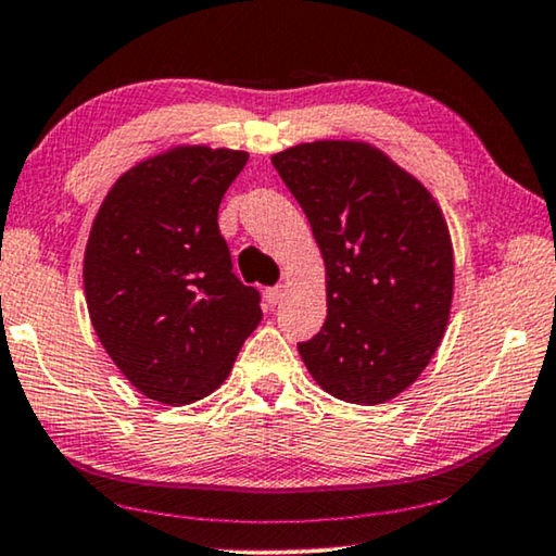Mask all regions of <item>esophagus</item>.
Returning a JSON list of instances; mask_svg holds the SVG:
<instances>
[{"label": "esophagus", "instance_id": "34e87169", "mask_svg": "<svg viewBox=\"0 0 556 556\" xmlns=\"http://www.w3.org/2000/svg\"><path fill=\"white\" fill-rule=\"evenodd\" d=\"M286 298V286H276V288H268L266 290V301L268 305H278L280 301Z\"/></svg>", "mask_w": 556, "mask_h": 556}]
</instances>
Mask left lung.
<instances>
[{"instance_id":"obj_1","label":"left lung","mask_w":556,"mask_h":556,"mask_svg":"<svg viewBox=\"0 0 556 556\" xmlns=\"http://www.w3.org/2000/svg\"><path fill=\"white\" fill-rule=\"evenodd\" d=\"M326 263L328 318L298 345L332 397H397L445 338L455 253L434 195L367 141L298 143L270 156Z\"/></svg>"}]
</instances>
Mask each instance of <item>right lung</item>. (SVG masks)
<instances>
[{"instance_id": "obj_1", "label": "right lung", "mask_w": 556, "mask_h": 556, "mask_svg": "<svg viewBox=\"0 0 556 556\" xmlns=\"http://www.w3.org/2000/svg\"><path fill=\"white\" fill-rule=\"evenodd\" d=\"M249 153L178 143L124 170L84 251L91 326L131 386L189 405L224 386L263 318L230 273L218 206Z\"/></svg>"}]
</instances>
